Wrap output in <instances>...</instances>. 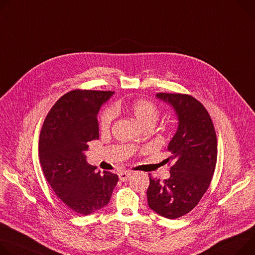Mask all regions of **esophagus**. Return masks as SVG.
Instances as JSON below:
<instances>
[{
  "instance_id": "obj_1",
  "label": "esophagus",
  "mask_w": 255,
  "mask_h": 255,
  "mask_svg": "<svg viewBox=\"0 0 255 255\" xmlns=\"http://www.w3.org/2000/svg\"><path fill=\"white\" fill-rule=\"evenodd\" d=\"M132 172L131 171H121L118 175H119V178L121 181H126L127 178H129L131 176Z\"/></svg>"
}]
</instances>
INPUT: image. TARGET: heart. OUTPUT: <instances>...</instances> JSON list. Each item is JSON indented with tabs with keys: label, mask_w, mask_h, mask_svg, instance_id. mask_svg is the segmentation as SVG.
I'll use <instances>...</instances> for the list:
<instances>
[{
	"label": "heart",
	"mask_w": 255,
	"mask_h": 255,
	"mask_svg": "<svg viewBox=\"0 0 255 255\" xmlns=\"http://www.w3.org/2000/svg\"><path fill=\"white\" fill-rule=\"evenodd\" d=\"M127 110L142 126L146 124L154 125L159 115L157 107L146 100H136L131 102L127 106ZM114 116L115 112L112 109H107L102 114L100 119V126L102 130H108L111 127Z\"/></svg>",
	"instance_id": "b5f03b06"
}]
</instances>
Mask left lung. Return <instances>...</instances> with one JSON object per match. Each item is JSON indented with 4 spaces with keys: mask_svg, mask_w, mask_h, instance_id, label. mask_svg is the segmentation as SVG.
<instances>
[{
    "mask_svg": "<svg viewBox=\"0 0 255 255\" xmlns=\"http://www.w3.org/2000/svg\"><path fill=\"white\" fill-rule=\"evenodd\" d=\"M178 118V128L168 150L172 164L170 178L164 181L149 175L146 196L153 212L167 219L188 214L210 186L216 169L218 143L211 116L203 105L188 95L157 94Z\"/></svg>",
    "mask_w": 255,
    "mask_h": 255,
    "instance_id": "left-lung-1",
    "label": "left lung"
}]
</instances>
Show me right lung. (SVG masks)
Listing matches in <instances>:
<instances>
[{
    "instance_id": "1",
    "label": "right lung",
    "mask_w": 255,
    "mask_h": 255,
    "mask_svg": "<svg viewBox=\"0 0 255 255\" xmlns=\"http://www.w3.org/2000/svg\"><path fill=\"white\" fill-rule=\"evenodd\" d=\"M114 91L75 89L64 95L45 118L38 155L45 179L56 195L79 215L106 206L118 183L111 172H96L86 161L88 142L99 139L98 114Z\"/></svg>"
}]
</instances>
